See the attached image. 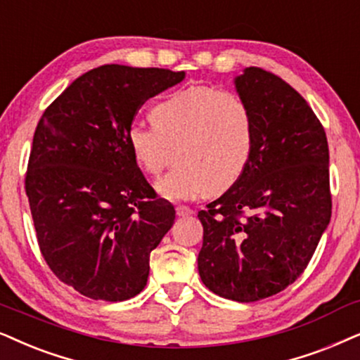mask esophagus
<instances>
[{
	"label": "esophagus",
	"instance_id": "1",
	"mask_svg": "<svg viewBox=\"0 0 360 360\" xmlns=\"http://www.w3.org/2000/svg\"><path fill=\"white\" fill-rule=\"evenodd\" d=\"M175 210H176V214H179V217H191V214L195 213L190 207H184V205H180V207H176Z\"/></svg>",
	"mask_w": 360,
	"mask_h": 360
}]
</instances>
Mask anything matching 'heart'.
<instances>
[{"mask_svg":"<svg viewBox=\"0 0 360 360\" xmlns=\"http://www.w3.org/2000/svg\"><path fill=\"white\" fill-rule=\"evenodd\" d=\"M153 125L132 124L127 143L135 163L155 176L175 150L179 167L155 184L162 198L179 202L231 188L248 167L255 125L240 96L210 86L172 92L152 109Z\"/></svg>","mask_w":360,"mask_h":360,"instance_id":"heart-1","label":"heart"}]
</instances>
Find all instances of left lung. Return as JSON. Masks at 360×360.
Wrapping results in <instances>:
<instances>
[{"mask_svg": "<svg viewBox=\"0 0 360 360\" xmlns=\"http://www.w3.org/2000/svg\"><path fill=\"white\" fill-rule=\"evenodd\" d=\"M235 87L253 115V150L241 179L198 212V273L218 296L253 302L301 276L329 225V147L319 119L281 77L246 68Z\"/></svg>", "mask_w": 360, "mask_h": 360, "instance_id": "obj_1", "label": "left lung"}]
</instances>
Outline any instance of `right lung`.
Returning a JSON list of instances; mask_svg holds the SVG:
<instances>
[{
	"mask_svg": "<svg viewBox=\"0 0 360 360\" xmlns=\"http://www.w3.org/2000/svg\"><path fill=\"white\" fill-rule=\"evenodd\" d=\"M185 72L105 64L44 110L26 172L37 243L60 281L82 296L125 301L146 288L148 259L175 220L127 143L135 114Z\"/></svg>",
	"mask_w": 360,
	"mask_h": 360,
	"instance_id": "right-lung-1",
	"label": "right lung"
}]
</instances>
